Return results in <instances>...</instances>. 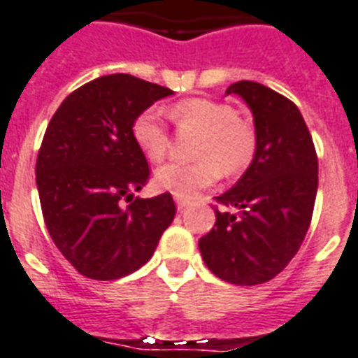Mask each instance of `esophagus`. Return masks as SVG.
Returning a JSON list of instances; mask_svg holds the SVG:
<instances>
[{
    "label": "esophagus",
    "mask_w": 358,
    "mask_h": 358,
    "mask_svg": "<svg viewBox=\"0 0 358 358\" xmlns=\"http://www.w3.org/2000/svg\"><path fill=\"white\" fill-rule=\"evenodd\" d=\"M189 206V202L187 200H184V199H178V196H176V208L180 209V211H184L185 208H187Z\"/></svg>",
    "instance_id": "esophagus-1"
}]
</instances>
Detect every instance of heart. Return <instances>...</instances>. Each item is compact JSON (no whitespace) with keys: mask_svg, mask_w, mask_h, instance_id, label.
I'll return each instance as SVG.
<instances>
[{"mask_svg":"<svg viewBox=\"0 0 358 358\" xmlns=\"http://www.w3.org/2000/svg\"><path fill=\"white\" fill-rule=\"evenodd\" d=\"M171 119L178 129L200 130L194 164L162 165L156 171V185L178 199H191L200 189L213 185L220 171L237 173L254 156L255 134L239 119L234 106L209 99H185L171 108ZM132 136L149 162H162L169 150V130L156 110H145L132 124Z\"/></svg>","mask_w":358,"mask_h":358,"instance_id":"b5f03b06","label":"heart"}]
</instances>
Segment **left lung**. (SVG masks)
Here are the masks:
<instances>
[{
  "mask_svg": "<svg viewBox=\"0 0 358 358\" xmlns=\"http://www.w3.org/2000/svg\"><path fill=\"white\" fill-rule=\"evenodd\" d=\"M254 115L255 152L239 182L217 196L215 226L199 241L206 266L234 285H259L280 274L309 229L318 158L309 129L292 101L259 83L226 90Z\"/></svg>",
  "mask_w": 358,
  "mask_h": 358,
  "instance_id": "8db88e82",
  "label": "left lung"
}]
</instances>
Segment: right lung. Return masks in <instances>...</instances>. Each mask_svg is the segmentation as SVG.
<instances>
[{"mask_svg": "<svg viewBox=\"0 0 358 358\" xmlns=\"http://www.w3.org/2000/svg\"><path fill=\"white\" fill-rule=\"evenodd\" d=\"M169 95L132 75H104L69 94L49 121L36 159L43 220L64 257L90 280L141 268L173 222L171 193L132 202L150 174L132 124Z\"/></svg>", "mask_w": 358, "mask_h": 358, "instance_id": "1", "label": "right lung"}]
</instances>
